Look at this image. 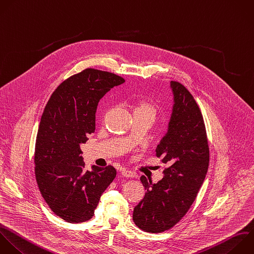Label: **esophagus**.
<instances>
[{
	"instance_id": "34e87169",
	"label": "esophagus",
	"mask_w": 254,
	"mask_h": 254,
	"mask_svg": "<svg viewBox=\"0 0 254 254\" xmlns=\"http://www.w3.org/2000/svg\"><path fill=\"white\" fill-rule=\"evenodd\" d=\"M121 174L124 176V177H127V178H135L136 177V174L129 171V170H126V169H123Z\"/></svg>"
}]
</instances>
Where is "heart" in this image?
<instances>
[{
	"label": "heart",
	"mask_w": 254,
	"mask_h": 254,
	"mask_svg": "<svg viewBox=\"0 0 254 254\" xmlns=\"http://www.w3.org/2000/svg\"><path fill=\"white\" fill-rule=\"evenodd\" d=\"M156 109L152 103L146 100H141L136 103L133 114H149L155 116Z\"/></svg>",
	"instance_id": "obj_1"
}]
</instances>
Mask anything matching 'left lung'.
<instances>
[{"label": "left lung", "mask_w": 254, "mask_h": 254, "mask_svg": "<svg viewBox=\"0 0 254 254\" xmlns=\"http://www.w3.org/2000/svg\"><path fill=\"white\" fill-rule=\"evenodd\" d=\"M170 88L174 104L168 131L155 151L168 168L157 184L141 177L147 191L133 211L135 224L151 233L170 229L188 212L209 162L203 118L195 100L180 82L171 81Z\"/></svg>", "instance_id": "obj_1"}]
</instances>
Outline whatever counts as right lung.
Returning <instances> with one entry per match:
<instances>
[{"label":"right lung","instance_id":"1","mask_svg":"<svg viewBox=\"0 0 254 254\" xmlns=\"http://www.w3.org/2000/svg\"><path fill=\"white\" fill-rule=\"evenodd\" d=\"M123 82L114 73L87 68L64 81L44 110L36 141V179L51 209L67 222L89 220L116 177L112 166L85 171L80 145L95 131L99 100Z\"/></svg>","mask_w":254,"mask_h":254}]
</instances>
